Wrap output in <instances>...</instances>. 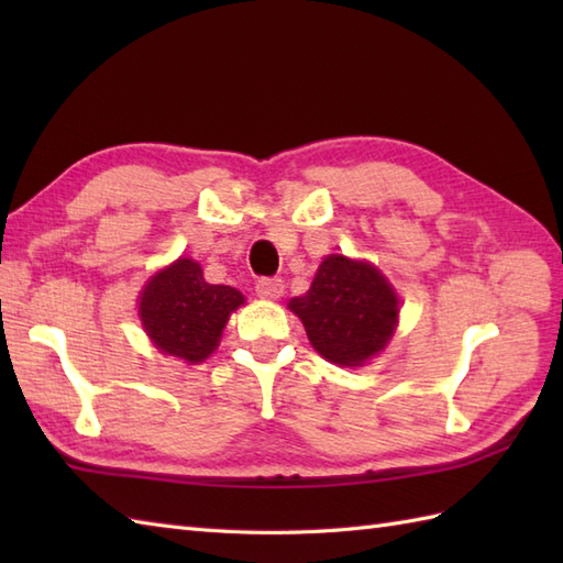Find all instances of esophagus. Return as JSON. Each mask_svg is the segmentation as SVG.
<instances>
[{
  "instance_id": "1",
  "label": "esophagus",
  "mask_w": 563,
  "mask_h": 563,
  "mask_svg": "<svg viewBox=\"0 0 563 563\" xmlns=\"http://www.w3.org/2000/svg\"><path fill=\"white\" fill-rule=\"evenodd\" d=\"M283 290H285V285L280 278H258L256 280V292L261 297H266V300H278Z\"/></svg>"
}]
</instances>
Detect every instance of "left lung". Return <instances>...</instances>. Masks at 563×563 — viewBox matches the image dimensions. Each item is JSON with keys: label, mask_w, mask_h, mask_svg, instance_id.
I'll list each match as a JSON object with an SVG mask.
<instances>
[{"label": "left lung", "mask_w": 563, "mask_h": 563, "mask_svg": "<svg viewBox=\"0 0 563 563\" xmlns=\"http://www.w3.org/2000/svg\"><path fill=\"white\" fill-rule=\"evenodd\" d=\"M290 309L319 355L351 367L385 349L397 327L399 300L369 263L333 254L321 261L309 292L292 297Z\"/></svg>", "instance_id": "left-lung-1"}]
</instances>
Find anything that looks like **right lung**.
Instances as JSON below:
<instances>
[{
  "label": "right lung",
  "mask_w": 563,
  "mask_h": 563,
  "mask_svg": "<svg viewBox=\"0 0 563 563\" xmlns=\"http://www.w3.org/2000/svg\"><path fill=\"white\" fill-rule=\"evenodd\" d=\"M244 295L210 285L196 261L178 258L157 273L140 297V317L152 343L166 355L202 363L218 349L222 329Z\"/></svg>",
  "instance_id": "right-lung-1"
}]
</instances>
